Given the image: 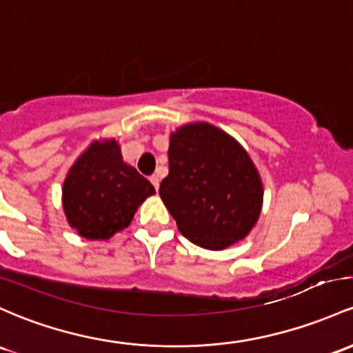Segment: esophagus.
<instances>
[{
    "instance_id": "34e87169",
    "label": "esophagus",
    "mask_w": 353,
    "mask_h": 353,
    "mask_svg": "<svg viewBox=\"0 0 353 353\" xmlns=\"http://www.w3.org/2000/svg\"><path fill=\"white\" fill-rule=\"evenodd\" d=\"M150 183L154 184V188H156V191H157L159 184H161V179H159V176H152V177H150Z\"/></svg>"
}]
</instances>
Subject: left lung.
<instances>
[{"instance_id":"8db88e82","label":"left lung","mask_w":353,"mask_h":353,"mask_svg":"<svg viewBox=\"0 0 353 353\" xmlns=\"http://www.w3.org/2000/svg\"><path fill=\"white\" fill-rule=\"evenodd\" d=\"M169 176L159 194L183 236L206 250H224L253 230L263 183L236 139L208 122L170 134Z\"/></svg>"}]
</instances>
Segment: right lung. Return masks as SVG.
I'll return each mask as SVG.
<instances>
[{
  "label": "right lung",
  "mask_w": 353,
  "mask_h": 353,
  "mask_svg": "<svg viewBox=\"0 0 353 353\" xmlns=\"http://www.w3.org/2000/svg\"><path fill=\"white\" fill-rule=\"evenodd\" d=\"M154 185L125 164L115 139L95 141L65 177L61 201L67 221L87 239H108L125 230Z\"/></svg>",
  "instance_id": "right-lung-1"
}]
</instances>
